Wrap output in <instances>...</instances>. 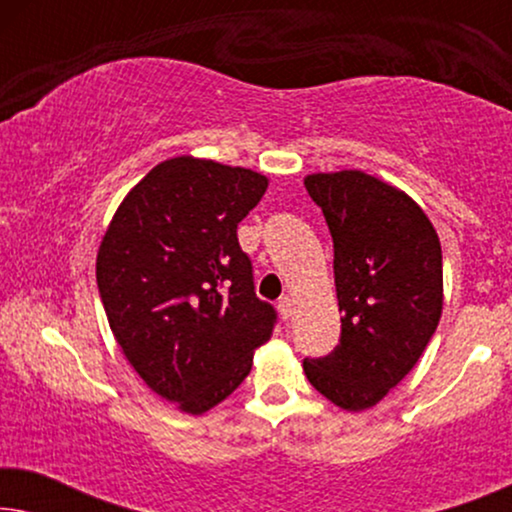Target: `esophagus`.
I'll list each match as a JSON object with an SVG mask.
<instances>
[{"instance_id":"esophagus-1","label":"esophagus","mask_w":512,"mask_h":512,"mask_svg":"<svg viewBox=\"0 0 512 512\" xmlns=\"http://www.w3.org/2000/svg\"><path fill=\"white\" fill-rule=\"evenodd\" d=\"M279 314H282V319H291L293 317V300L289 296H284L279 300Z\"/></svg>"}]
</instances>
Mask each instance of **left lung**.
Wrapping results in <instances>:
<instances>
[{
	"instance_id": "obj_1",
	"label": "left lung",
	"mask_w": 512,
	"mask_h": 512,
	"mask_svg": "<svg viewBox=\"0 0 512 512\" xmlns=\"http://www.w3.org/2000/svg\"><path fill=\"white\" fill-rule=\"evenodd\" d=\"M305 188L333 237L340 345L305 359L307 380L342 410L373 408L436 333L443 251L422 207L359 170L307 174Z\"/></svg>"
}]
</instances>
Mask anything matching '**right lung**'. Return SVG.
Returning a JSON list of instances; mask_svg holds the SVG:
<instances>
[{"instance_id":"right-lung-1","label":"right lung","mask_w":512,"mask_h":512,"mask_svg":"<svg viewBox=\"0 0 512 512\" xmlns=\"http://www.w3.org/2000/svg\"><path fill=\"white\" fill-rule=\"evenodd\" d=\"M265 188L254 170L170 158L125 195L97 251V289L125 359L188 415L233 394L275 328L237 242Z\"/></svg>"}]
</instances>
